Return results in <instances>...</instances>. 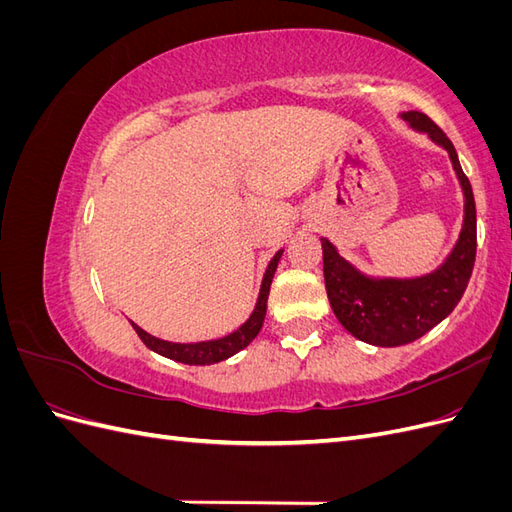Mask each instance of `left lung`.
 Segmentation results:
<instances>
[{"mask_svg": "<svg viewBox=\"0 0 512 512\" xmlns=\"http://www.w3.org/2000/svg\"><path fill=\"white\" fill-rule=\"evenodd\" d=\"M404 121L442 145L453 162L466 196L459 241L444 265L414 280H376L356 271L337 254L331 241L322 239V269L333 314L342 327L371 346L393 348L414 342L436 327L468 288L476 258V205L468 177L463 175L457 151L448 136L425 113H401Z\"/></svg>", "mask_w": 512, "mask_h": 512, "instance_id": "1", "label": "left lung"}]
</instances>
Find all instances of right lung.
Here are the masks:
<instances>
[{
	"mask_svg": "<svg viewBox=\"0 0 512 512\" xmlns=\"http://www.w3.org/2000/svg\"><path fill=\"white\" fill-rule=\"evenodd\" d=\"M282 252L284 250L277 252L271 258V262H269V267L265 271V277H262L260 294H258V301H256V307H254L252 316L247 318L241 324V327L237 331H232L230 335L220 337V339H211V342L173 344V342H164V339H158V337L145 333L141 327H136L134 322H132V329L136 331L138 337L143 339V344L149 350L166 356V359L185 363V365H213V363H220V361L228 359V356L237 354L239 350H243L247 344H250L252 339L258 335V331L262 329V322H265V314H267L269 288H271V282H273L277 262H280V258H282Z\"/></svg>",
	"mask_w": 512,
	"mask_h": 512,
	"instance_id": "add662e5",
	"label": "right lung"
}]
</instances>
